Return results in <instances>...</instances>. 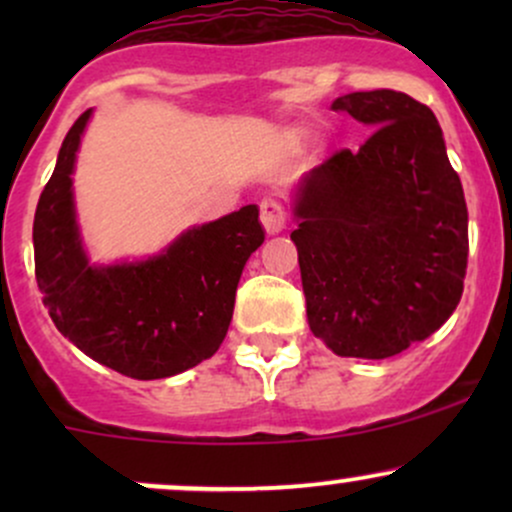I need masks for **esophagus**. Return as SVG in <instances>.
<instances>
[{
	"label": "esophagus",
	"instance_id": "obj_1",
	"mask_svg": "<svg viewBox=\"0 0 512 512\" xmlns=\"http://www.w3.org/2000/svg\"><path fill=\"white\" fill-rule=\"evenodd\" d=\"M260 219L269 236H276V233H281L286 228V211L276 199H262Z\"/></svg>",
	"mask_w": 512,
	"mask_h": 512
}]
</instances>
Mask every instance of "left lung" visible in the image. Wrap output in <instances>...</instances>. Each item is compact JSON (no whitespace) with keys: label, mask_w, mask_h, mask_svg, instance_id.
<instances>
[{"label":"left lung","mask_w":512,"mask_h":512,"mask_svg":"<svg viewBox=\"0 0 512 512\" xmlns=\"http://www.w3.org/2000/svg\"><path fill=\"white\" fill-rule=\"evenodd\" d=\"M332 110L375 129L298 185L291 240L308 325L337 356L387 358L431 337L460 303L467 204L428 105L378 88Z\"/></svg>","instance_id":"left-lung-1"}]
</instances>
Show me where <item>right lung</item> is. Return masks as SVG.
Returning <instances> with one entry per match:
<instances>
[{"instance_id":"right-lung-1","label":"right lung","mask_w":512,"mask_h":512,"mask_svg":"<svg viewBox=\"0 0 512 512\" xmlns=\"http://www.w3.org/2000/svg\"><path fill=\"white\" fill-rule=\"evenodd\" d=\"M91 110L64 137L33 221L35 279L55 327L93 361L137 380L178 375L214 356L233 317L248 257L264 243L248 204L190 228L161 255L88 264L76 228L72 173Z\"/></svg>"}]
</instances>
